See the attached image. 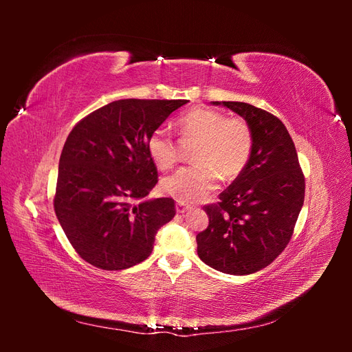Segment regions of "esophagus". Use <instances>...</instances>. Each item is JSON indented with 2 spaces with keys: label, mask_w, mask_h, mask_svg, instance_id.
Listing matches in <instances>:
<instances>
[{
  "label": "esophagus",
  "mask_w": 352,
  "mask_h": 352,
  "mask_svg": "<svg viewBox=\"0 0 352 352\" xmlns=\"http://www.w3.org/2000/svg\"><path fill=\"white\" fill-rule=\"evenodd\" d=\"M188 210H189V206L185 204V202H177V204H176V211L180 212V214H182V212H185V211H188Z\"/></svg>",
  "instance_id": "34e87169"
}]
</instances>
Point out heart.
<instances>
[{
	"label": "heart",
	"instance_id": "obj_1",
	"mask_svg": "<svg viewBox=\"0 0 352 352\" xmlns=\"http://www.w3.org/2000/svg\"><path fill=\"white\" fill-rule=\"evenodd\" d=\"M184 140H198L192 160L197 163L163 179V192L179 202H197L217 188L219 177L233 180L247 168L252 154L254 136L250 124L239 117H226L210 109H192L177 119ZM146 150L158 168H172L177 146L163 127L146 140Z\"/></svg>",
	"mask_w": 352,
	"mask_h": 352
}]
</instances>
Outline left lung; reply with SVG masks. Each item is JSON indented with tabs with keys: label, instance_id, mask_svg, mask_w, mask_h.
I'll return each instance as SVG.
<instances>
[{
	"label": "left lung",
	"instance_id": "8db88e82",
	"mask_svg": "<svg viewBox=\"0 0 352 352\" xmlns=\"http://www.w3.org/2000/svg\"><path fill=\"white\" fill-rule=\"evenodd\" d=\"M239 114L254 146L243 173L206 206L208 228L197 235L198 257L221 273L264 269L286 248L304 204L305 180L292 138L278 117L238 101H212Z\"/></svg>",
	"mask_w": 352,
	"mask_h": 352
}]
</instances>
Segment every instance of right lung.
<instances>
[{
	"mask_svg": "<svg viewBox=\"0 0 352 352\" xmlns=\"http://www.w3.org/2000/svg\"><path fill=\"white\" fill-rule=\"evenodd\" d=\"M186 100H119L69 133L54 210L72 247L102 270L150 257L157 230L176 214L172 198L146 199L158 182L146 140Z\"/></svg>",
	"mask_w": 352,
	"mask_h": 352,
	"instance_id": "obj_1",
	"label": "right lung"
}]
</instances>
